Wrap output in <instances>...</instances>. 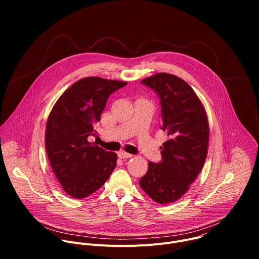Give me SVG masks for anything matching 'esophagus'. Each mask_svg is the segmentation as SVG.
<instances>
[{"label": "esophagus", "instance_id": "esophagus-1", "mask_svg": "<svg viewBox=\"0 0 259 259\" xmlns=\"http://www.w3.org/2000/svg\"><path fill=\"white\" fill-rule=\"evenodd\" d=\"M118 156H119V158H121V159H128V158H131V157H132V155H130V154H128V153H125V152H120V153L118 154Z\"/></svg>", "mask_w": 259, "mask_h": 259}]
</instances>
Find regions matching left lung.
<instances>
[{
  "instance_id": "left-lung-1",
  "label": "left lung",
  "mask_w": 259,
  "mask_h": 259,
  "mask_svg": "<svg viewBox=\"0 0 259 259\" xmlns=\"http://www.w3.org/2000/svg\"><path fill=\"white\" fill-rule=\"evenodd\" d=\"M161 101L162 129L169 139L160 149L162 161L149 162L140 188L155 202L173 203L186 194L202 170L209 142V123L204 105L193 88L167 72L145 78Z\"/></svg>"
}]
</instances>
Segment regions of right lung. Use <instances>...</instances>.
I'll use <instances>...</instances> for the list:
<instances>
[{
  "mask_svg": "<svg viewBox=\"0 0 259 259\" xmlns=\"http://www.w3.org/2000/svg\"><path fill=\"white\" fill-rule=\"evenodd\" d=\"M127 82L88 77L73 83L55 102L49 114L45 146L51 168L62 190L84 199L100 189L117 165L109 153L88 136L95 135L108 96Z\"/></svg>",
  "mask_w": 259,
  "mask_h": 259,
  "instance_id": "add662e5",
  "label": "right lung"
}]
</instances>
